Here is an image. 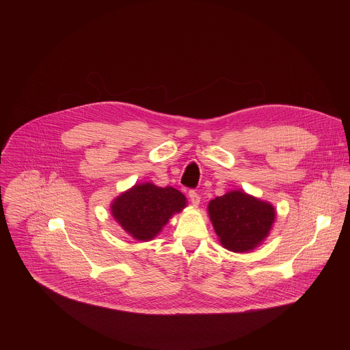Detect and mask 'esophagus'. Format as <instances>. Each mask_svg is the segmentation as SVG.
I'll use <instances>...</instances> for the list:
<instances>
[{
    "instance_id": "obj_1",
    "label": "esophagus",
    "mask_w": 350,
    "mask_h": 350,
    "mask_svg": "<svg viewBox=\"0 0 350 350\" xmlns=\"http://www.w3.org/2000/svg\"><path fill=\"white\" fill-rule=\"evenodd\" d=\"M188 198H189V201H191V204L192 205H199V202H201V196H199V193L198 192H195L193 189H191V191H188Z\"/></svg>"
}]
</instances>
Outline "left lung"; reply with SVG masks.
I'll return each instance as SVG.
<instances>
[{
  "label": "left lung",
  "instance_id": "1",
  "mask_svg": "<svg viewBox=\"0 0 350 350\" xmlns=\"http://www.w3.org/2000/svg\"><path fill=\"white\" fill-rule=\"evenodd\" d=\"M209 216L224 247L232 252L252 251L269 234L274 208L243 191H231L211 201Z\"/></svg>",
  "mask_w": 350,
  "mask_h": 350
}]
</instances>
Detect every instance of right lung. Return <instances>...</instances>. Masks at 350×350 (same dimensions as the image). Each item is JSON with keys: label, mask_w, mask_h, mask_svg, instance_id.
Returning a JSON list of instances; mask_svg holds the SVG:
<instances>
[{"label": "right lung", "mask_w": 350, "mask_h": 350, "mask_svg": "<svg viewBox=\"0 0 350 350\" xmlns=\"http://www.w3.org/2000/svg\"><path fill=\"white\" fill-rule=\"evenodd\" d=\"M187 204L185 196L173 187L137 184L112 204L115 220L139 241L152 239L169 219Z\"/></svg>", "instance_id": "add662e5"}]
</instances>
